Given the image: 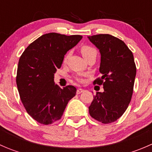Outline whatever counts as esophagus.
I'll list each match as a JSON object with an SVG mask.
<instances>
[{
  "instance_id": "34e87169",
  "label": "esophagus",
  "mask_w": 152,
  "mask_h": 152,
  "mask_svg": "<svg viewBox=\"0 0 152 152\" xmlns=\"http://www.w3.org/2000/svg\"><path fill=\"white\" fill-rule=\"evenodd\" d=\"M83 92H84L83 89L79 88V89H78V90H77V91H76V93H77V94H80V93H83Z\"/></svg>"
}]
</instances>
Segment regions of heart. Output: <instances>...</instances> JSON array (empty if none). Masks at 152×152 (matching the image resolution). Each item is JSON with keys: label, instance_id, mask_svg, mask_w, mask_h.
Returning a JSON list of instances; mask_svg holds the SVG:
<instances>
[{"label": "heart", "instance_id": "b5f03b06", "mask_svg": "<svg viewBox=\"0 0 152 152\" xmlns=\"http://www.w3.org/2000/svg\"><path fill=\"white\" fill-rule=\"evenodd\" d=\"M81 52H82V54L85 59H87V57L90 56L93 54H96V50L93 47L90 46V45H84L81 48ZM66 60V58L65 59V61ZM83 75H81V76H76V80L79 81V82H83V78H82Z\"/></svg>", "mask_w": 152, "mask_h": 152}]
</instances>
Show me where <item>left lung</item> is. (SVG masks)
<instances>
[{
	"label": "left lung",
	"mask_w": 152,
	"mask_h": 152,
	"mask_svg": "<svg viewBox=\"0 0 152 152\" xmlns=\"http://www.w3.org/2000/svg\"><path fill=\"white\" fill-rule=\"evenodd\" d=\"M101 53L102 77L93 83L103 85L89 107L90 116L102 124L117 121L125 113L133 93L136 66L132 52L118 38L110 34L87 37Z\"/></svg>",
	"instance_id": "8db88e82"
}]
</instances>
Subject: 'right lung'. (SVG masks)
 Wrapping results in <instances>:
<instances>
[{
	"label": "right lung",
	"mask_w": 152,
	"mask_h": 152,
	"mask_svg": "<svg viewBox=\"0 0 152 152\" xmlns=\"http://www.w3.org/2000/svg\"><path fill=\"white\" fill-rule=\"evenodd\" d=\"M82 39L81 35L45 34L31 43L20 58L16 78L20 97L29 115L39 124L59 120L76 96V87L60 88L53 78L67 52Z\"/></svg>",
	"instance_id": "add662e5"
}]
</instances>
